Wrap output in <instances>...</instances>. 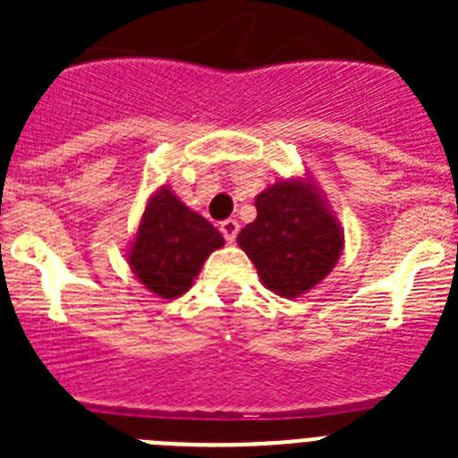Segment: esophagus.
<instances>
[{"instance_id":"esophagus-1","label":"esophagus","mask_w":458,"mask_h":458,"mask_svg":"<svg viewBox=\"0 0 458 458\" xmlns=\"http://www.w3.org/2000/svg\"><path fill=\"white\" fill-rule=\"evenodd\" d=\"M238 229H241V225H238L236 220H225V222H220V232H222V236H225V241L229 242V245H232V242L236 241Z\"/></svg>"}]
</instances>
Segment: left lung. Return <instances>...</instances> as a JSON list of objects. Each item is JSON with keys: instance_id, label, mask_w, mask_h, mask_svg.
Returning <instances> with one entry per match:
<instances>
[{"instance_id": "8db88e82", "label": "left lung", "mask_w": 458, "mask_h": 458, "mask_svg": "<svg viewBox=\"0 0 458 458\" xmlns=\"http://www.w3.org/2000/svg\"><path fill=\"white\" fill-rule=\"evenodd\" d=\"M257 220L238 233L266 289L298 298L323 282L344 250V229L318 185L279 179L257 194Z\"/></svg>"}]
</instances>
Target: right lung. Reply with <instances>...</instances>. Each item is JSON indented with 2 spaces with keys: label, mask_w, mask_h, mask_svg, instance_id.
<instances>
[{
  "label": "right lung",
  "mask_w": 458,
  "mask_h": 458,
  "mask_svg": "<svg viewBox=\"0 0 458 458\" xmlns=\"http://www.w3.org/2000/svg\"><path fill=\"white\" fill-rule=\"evenodd\" d=\"M222 245L225 238L216 226L160 185L148 197L125 257L141 284L169 301L192 286L210 252Z\"/></svg>",
  "instance_id": "1"
}]
</instances>
